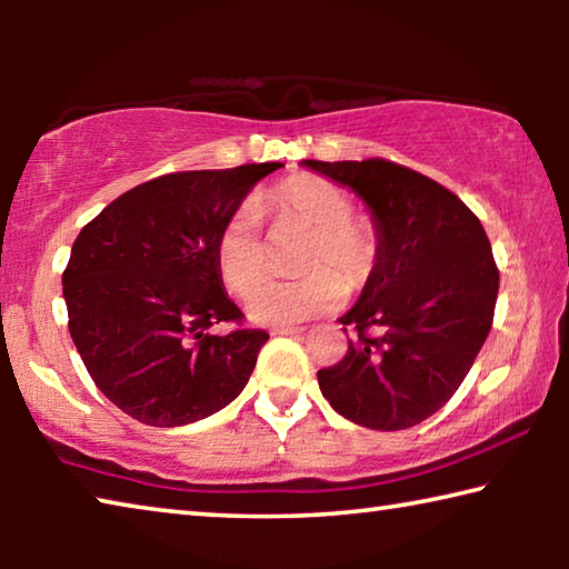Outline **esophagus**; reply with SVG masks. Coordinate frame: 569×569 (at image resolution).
<instances>
[{
  "label": "esophagus",
  "instance_id": "esophagus-1",
  "mask_svg": "<svg viewBox=\"0 0 569 569\" xmlns=\"http://www.w3.org/2000/svg\"><path fill=\"white\" fill-rule=\"evenodd\" d=\"M306 329L303 326H276V329L271 331V333H281V336H298V333H303Z\"/></svg>",
  "mask_w": 569,
  "mask_h": 569
}]
</instances>
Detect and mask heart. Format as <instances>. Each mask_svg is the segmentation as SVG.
I'll return each instance as SVG.
<instances>
[{
  "label": "heart",
  "mask_w": 569,
  "mask_h": 569,
  "mask_svg": "<svg viewBox=\"0 0 569 569\" xmlns=\"http://www.w3.org/2000/svg\"><path fill=\"white\" fill-rule=\"evenodd\" d=\"M256 209L281 227H301L307 238L296 282L259 287L267 251L257 230L253 208H238L220 226L213 263L220 281L236 296H248V313L258 323H298L339 308L346 291H359L377 271L379 233L369 218L353 213L349 192L319 176H288L261 192Z\"/></svg>",
  "instance_id": "1"
}]
</instances>
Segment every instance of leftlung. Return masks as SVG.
<instances>
[{"label":"left lung","instance_id":"8db88e82","mask_svg":"<svg viewBox=\"0 0 569 569\" xmlns=\"http://www.w3.org/2000/svg\"><path fill=\"white\" fill-rule=\"evenodd\" d=\"M369 203L379 263L349 313L339 363L319 371L341 417L377 431L429 419L455 397L495 321L499 268L455 192L383 158L303 160Z\"/></svg>","mask_w":569,"mask_h":569}]
</instances>
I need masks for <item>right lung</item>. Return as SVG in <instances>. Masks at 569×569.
Segmentation results:
<instances>
[{
  "label": "right lung",
  "mask_w": 569,
  "mask_h": 569,
  "mask_svg": "<svg viewBox=\"0 0 569 569\" xmlns=\"http://www.w3.org/2000/svg\"><path fill=\"white\" fill-rule=\"evenodd\" d=\"M281 168L186 170L122 192L80 230L62 273L67 326L104 397L148 427H182L233 401L268 341L246 329L213 263L220 226ZM216 322L237 329L213 337Z\"/></svg>",
  "instance_id": "right-lung-1"
}]
</instances>
